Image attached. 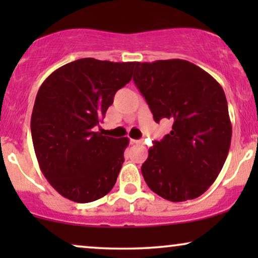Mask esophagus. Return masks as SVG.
Returning <instances> with one entry per match:
<instances>
[{
    "label": "esophagus",
    "mask_w": 258,
    "mask_h": 258,
    "mask_svg": "<svg viewBox=\"0 0 258 258\" xmlns=\"http://www.w3.org/2000/svg\"><path fill=\"white\" fill-rule=\"evenodd\" d=\"M134 144H143V140H132Z\"/></svg>",
    "instance_id": "1"
}]
</instances>
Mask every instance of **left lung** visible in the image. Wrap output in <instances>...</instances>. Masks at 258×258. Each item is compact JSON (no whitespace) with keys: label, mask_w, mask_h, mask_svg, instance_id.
<instances>
[{"label":"left lung","mask_w":258,"mask_h":258,"mask_svg":"<svg viewBox=\"0 0 258 258\" xmlns=\"http://www.w3.org/2000/svg\"><path fill=\"white\" fill-rule=\"evenodd\" d=\"M134 82L155 122L171 132L149 149L142 175L155 194L171 202L206 192L220 174L231 142V122L220 83L184 59L137 62Z\"/></svg>","instance_id":"left-lung-1"}]
</instances>
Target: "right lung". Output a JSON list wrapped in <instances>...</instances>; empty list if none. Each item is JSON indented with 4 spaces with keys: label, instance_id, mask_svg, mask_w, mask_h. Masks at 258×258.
<instances>
[{
    "label": "right lung",
    "instance_id": "right-lung-1",
    "mask_svg": "<svg viewBox=\"0 0 258 258\" xmlns=\"http://www.w3.org/2000/svg\"><path fill=\"white\" fill-rule=\"evenodd\" d=\"M136 62L80 58L56 69L38 89L31 114V137L44 177L66 199L96 201L115 185L124 162L126 137L94 132L132 81Z\"/></svg>",
    "mask_w": 258,
    "mask_h": 258
}]
</instances>
